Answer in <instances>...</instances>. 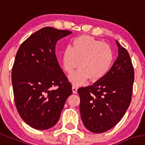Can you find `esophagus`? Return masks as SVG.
I'll return each instance as SVG.
<instances>
[{"mask_svg": "<svg viewBox=\"0 0 145 145\" xmlns=\"http://www.w3.org/2000/svg\"><path fill=\"white\" fill-rule=\"evenodd\" d=\"M72 92H73V93H77V91H78V86H72Z\"/></svg>", "mask_w": 145, "mask_h": 145, "instance_id": "1", "label": "esophagus"}]
</instances>
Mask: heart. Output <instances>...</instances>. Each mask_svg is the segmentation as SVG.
I'll return each instance as SVG.
<instances>
[{"label": "heart", "mask_w": 145, "mask_h": 145, "mask_svg": "<svg viewBox=\"0 0 145 145\" xmlns=\"http://www.w3.org/2000/svg\"><path fill=\"white\" fill-rule=\"evenodd\" d=\"M113 60L114 53L110 45L90 36L76 37L62 55L63 68L67 73L80 66L69 77L75 85L85 83L89 78L91 81L101 79L109 71Z\"/></svg>", "instance_id": "1"}]
</instances>
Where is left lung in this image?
Wrapping results in <instances>:
<instances>
[{"label":"left lung","instance_id":"left-lung-1","mask_svg":"<svg viewBox=\"0 0 145 145\" xmlns=\"http://www.w3.org/2000/svg\"><path fill=\"white\" fill-rule=\"evenodd\" d=\"M119 55L111 68L92 86L78 88L85 127L93 133L111 129L121 119L131 101L135 80L129 54L116 41Z\"/></svg>","mask_w":145,"mask_h":145}]
</instances>
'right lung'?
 <instances>
[{"label":"right lung","mask_w":145,"mask_h":145,"mask_svg":"<svg viewBox=\"0 0 145 145\" xmlns=\"http://www.w3.org/2000/svg\"><path fill=\"white\" fill-rule=\"evenodd\" d=\"M71 33L44 27L26 39L17 51L11 72L14 101L21 119L36 129L55 125L72 93L55 54L57 42ZM54 87L57 88L52 89Z\"/></svg>","instance_id":"add662e5"}]
</instances>
